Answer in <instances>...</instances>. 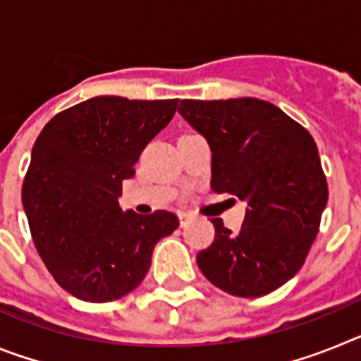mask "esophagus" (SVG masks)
Here are the masks:
<instances>
[{
    "label": "esophagus",
    "instance_id": "esophagus-1",
    "mask_svg": "<svg viewBox=\"0 0 361 361\" xmlns=\"http://www.w3.org/2000/svg\"><path fill=\"white\" fill-rule=\"evenodd\" d=\"M191 219V213H188V212H178V220H180V226H186L188 224V220Z\"/></svg>",
    "mask_w": 361,
    "mask_h": 361
}]
</instances>
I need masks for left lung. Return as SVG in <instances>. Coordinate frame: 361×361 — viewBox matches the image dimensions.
<instances>
[{
	"label": "left lung",
	"instance_id": "8db88e82",
	"mask_svg": "<svg viewBox=\"0 0 361 361\" xmlns=\"http://www.w3.org/2000/svg\"><path fill=\"white\" fill-rule=\"evenodd\" d=\"M178 114L208 141L212 188L247 204L240 231L213 219L215 240L197 255L222 291L257 298L291 280L305 262L327 204V180L311 133L255 97L183 99Z\"/></svg>",
	"mask_w": 361,
	"mask_h": 361
}]
</instances>
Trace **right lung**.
Segmentation results:
<instances>
[{
    "label": "right lung",
    "mask_w": 361,
    "mask_h": 361,
    "mask_svg": "<svg viewBox=\"0 0 361 361\" xmlns=\"http://www.w3.org/2000/svg\"><path fill=\"white\" fill-rule=\"evenodd\" d=\"M177 103L99 95L57 114L37 135L23 208L44 266L75 298L103 304L128 295L148 273L155 244L177 229L173 213L142 216L117 202Z\"/></svg>",
    "instance_id": "right-lung-1"
}]
</instances>
